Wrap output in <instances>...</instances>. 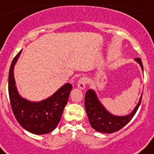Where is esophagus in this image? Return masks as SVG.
I'll list each match as a JSON object with an SVG mask.
<instances>
[{
  "label": "esophagus",
  "instance_id": "34e87169",
  "mask_svg": "<svg viewBox=\"0 0 154 154\" xmlns=\"http://www.w3.org/2000/svg\"><path fill=\"white\" fill-rule=\"evenodd\" d=\"M87 83V79L85 77H82L79 79L78 81V88H79L80 89H84L85 87V85Z\"/></svg>",
  "mask_w": 154,
  "mask_h": 154
}]
</instances>
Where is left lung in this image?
Segmentation results:
<instances>
[{"label": "left lung", "instance_id": "obj_1", "mask_svg": "<svg viewBox=\"0 0 154 154\" xmlns=\"http://www.w3.org/2000/svg\"><path fill=\"white\" fill-rule=\"evenodd\" d=\"M143 71L142 61L140 58L135 59ZM142 96L136 108L130 115L125 116H116L110 114L99 101L96 93L92 89H89L85 92V108L89 118V123L93 129L98 132L112 133L116 132L126 126L134 116L141 103Z\"/></svg>", "mask_w": 154, "mask_h": 154}]
</instances>
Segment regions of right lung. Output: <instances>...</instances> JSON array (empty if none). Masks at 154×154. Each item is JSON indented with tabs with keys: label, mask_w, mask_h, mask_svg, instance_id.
<instances>
[{
	"label": "right lung",
	"mask_w": 154,
	"mask_h": 154,
	"mask_svg": "<svg viewBox=\"0 0 154 154\" xmlns=\"http://www.w3.org/2000/svg\"><path fill=\"white\" fill-rule=\"evenodd\" d=\"M21 51L14 58L8 76V92L12 111L24 129L34 134H45L58 126L64 108L69 100L72 85L65 84L53 96L38 103H32L19 96L14 79V66Z\"/></svg>",
	"instance_id": "1"
}]
</instances>
